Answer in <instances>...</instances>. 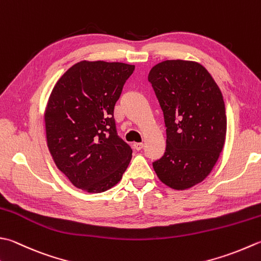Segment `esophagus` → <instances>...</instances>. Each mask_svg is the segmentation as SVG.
Segmentation results:
<instances>
[{
	"instance_id": "esophagus-1",
	"label": "esophagus",
	"mask_w": 261,
	"mask_h": 261,
	"mask_svg": "<svg viewBox=\"0 0 261 261\" xmlns=\"http://www.w3.org/2000/svg\"><path fill=\"white\" fill-rule=\"evenodd\" d=\"M142 147H144V144H142V142H135V144H134V148L136 150L142 149Z\"/></svg>"
}]
</instances>
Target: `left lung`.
Returning a JSON list of instances; mask_svg holds the SVG:
<instances>
[{
    "label": "left lung",
    "mask_w": 261,
    "mask_h": 261,
    "mask_svg": "<svg viewBox=\"0 0 261 261\" xmlns=\"http://www.w3.org/2000/svg\"><path fill=\"white\" fill-rule=\"evenodd\" d=\"M148 81L166 126L164 156L152 166L163 183L185 190L205 180L223 150L226 114L222 93L211 73L192 61L158 63Z\"/></svg>",
    "instance_id": "1"
}]
</instances>
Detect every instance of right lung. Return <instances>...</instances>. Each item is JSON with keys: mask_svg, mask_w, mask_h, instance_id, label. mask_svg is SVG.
Instances as JSON below:
<instances>
[{"mask_svg": "<svg viewBox=\"0 0 261 261\" xmlns=\"http://www.w3.org/2000/svg\"><path fill=\"white\" fill-rule=\"evenodd\" d=\"M135 65L81 61L61 76L45 111L46 139L56 166L91 193L122 178L132 149L117 135L114 107Z\"/></svg>", "mask_w": 261, "mask_h": 261, "instance_id": "right-lung-1", "label": "right lung"}]
</instances>
